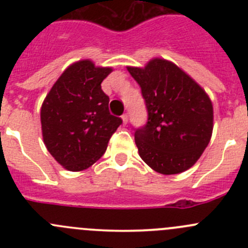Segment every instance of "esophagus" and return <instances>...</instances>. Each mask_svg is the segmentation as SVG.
Wrapping results in <instances>:
<instances>
[{"label":"esophagus","mask_w":248,"mask_h":248,"mask_svg":"<svg viewBox=\"0 0 248 248\" xmlns=\"http://www.w3.org/2000/svg\"><path fill=\"white\" fill-rule=\"evenodd\" d=\"M121 119H122V122H124V124H126L127 122H128V115L127 114H124L121 116Z\"/></svg>","instance_id":"34e87169"}]
</instances>
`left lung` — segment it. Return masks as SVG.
Returning <instances> with one entry per match:
<instances>
[{
    "label": "left lung",
    "instance_id": "1",
    "mask_svg": "<svg viewBox=\"0 0 248 248\" xmlns=\"http://www.w3.org/2000/svg\"><path fill=\"white\" fill-rule=\"evenodd\" d=\"M141 89L147 122L134 132L139 156L163 175L179 174L199 159L211 139L214 108L206 92L163 59L127 67Z\"/></svg>",
    "mask_w": 248,
    "mask_h": 248
}]
</instances>
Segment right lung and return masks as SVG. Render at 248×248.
<instances>
[{
  "instance_id": "obj_1",
  "label": "right lung",
  "mask_w": 248,
  "mask_h": 248,
  "mask_svg": "<svg viewBox=\"0 0 248 248\" xmlns=\"http://www.w3.org/2000/svg\"><path fill=\"white\" fill-rule=\"evenodd\" d=\"M111 72L90 60L78 61L61 74L42 104L44 144L67 170H84L98 161L122 124L109 112V97L101 86Z\"/></svg>"
}]
</instances>
